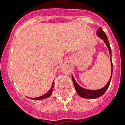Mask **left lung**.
<instances>
[{
    "mask_svg": "<svg viewBox=\"0 0 125 125\" xmlns=\"http://www.w3.org/2000/svg\"><path fill=\"white\" fill-rule=\"evenodd\" d=\"M97 36L100 38L101 39L104 41V42L105 43L106 45L107 46V47L108 48L109 53H110V61H111V67H112V74H111V76L110 78V80L108 82V83H106V85L104 86L103 88L99 89H96V90H91V89H86L83 88L82 87H81L80 85H79L78 84V83L76 82V80H74V77L73 76L72 74V80L73 83H74V87H75V89H76V93L78 94L80 97H82V98H85V99H97V98H99L101 96L103 95L105 93V92L106 91V90L108 88L109 85H110V83L111 79H112V51H111L110 46V44H109V42L108 38H107V36L106 35L104 32H103V30H102V28H99V30H97Z\"/></svg>",
    "mask_w": 125,
    "mask_h": 125,
    "instance_id": "1",
    "label": "left lung"
}]
</instances>
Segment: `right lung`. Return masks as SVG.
<instances>
[{
	"mask_svg": "<svg viewBox=\"0 0 125 125\" xmlns=\"http://www.w3.org/2000/svg\"><path fill=\"white\" fill-rule=\"evenodd\" d=\"M54 85V84H53V83H52V87H51V89H49V91H48L47 93H45V94H44L43 95H42V96H40V97H36V98H30V99L38 101V100H42V99H47V98L49 97L50 96H51L52 93L53 87H54V85Z\"/></svg>",
	"mask_w": 125,
	"mask_h": 125,
	"instance_id": "right-lung-1",
	"label": "right lung"
}]
</instances>
